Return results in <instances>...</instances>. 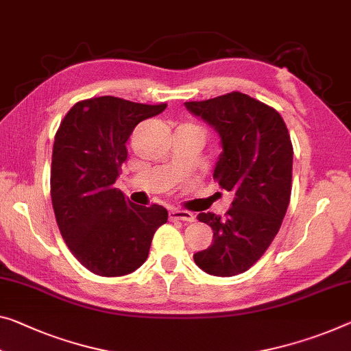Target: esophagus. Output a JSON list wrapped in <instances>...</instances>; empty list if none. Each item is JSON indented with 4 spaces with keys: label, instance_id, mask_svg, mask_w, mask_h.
Here are the masks:
<instances>
[{
    "label": "esophagus",
    "instance_id": "34e87169",
    "mask_svg": "<svg viewBox=\"0 0 351 351\" xmlns=\"http://www.w3.org/2000/svg\"><path fill=\"white\" fill-rule=\"evenodd\" d=\"M171 219H179V221H186V223H193L196 217L191 212H186V210H171L169 212Z\"/></svg>",
    "mask_w": 351,
    "mask_h": 351
}]
</instances>
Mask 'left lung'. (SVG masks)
Here are the masks:
<instances>
[{
    "instance_id": "1",
    "label": "left lung",
    "mask_w": 351,
    "mask_h": 351,
    "mask_svg": "<svg viewBox=\"0 0 351 351\" xmlns=\"http://www.w3.org/2000/svg\"><path fill=\"white\" fill-rule=\"evenodd\" d=\"M185 106L218 132L223 152L213 179L234 194L224 218L197 215L212 228L213 243L193 258L213 276H235L254 265L281 228L292 191V141L281 114L246 94Z\"/></svg>"
}]
</instances>
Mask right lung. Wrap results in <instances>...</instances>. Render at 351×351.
Segmentation results:
<instances>
[{
	"label": "right lung",
	"instance_id": "obj_1",
	"mask_svg": "<svg viewBox=\"0 0 351 351\" xmlns=\"http://www.w3.org/2000/svg\"><path fill=\"white\" fill-rule=\"evenodd\" d=\"M105 95L78 101L59 125L51 158V202L61 235L99 276L134 271L168 221L161 206H136L114 186L134 127L166 110Z\"/></svg>",
	"mask_w": 351,
	"mask_h": 351
}]
</instances>
